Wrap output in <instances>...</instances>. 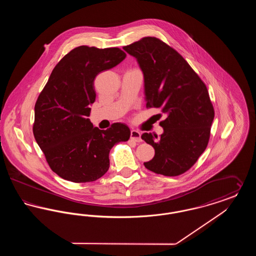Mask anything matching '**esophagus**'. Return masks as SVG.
I'll return each mask as SVG.
<instances>
[{"label":"esophagus","mask_w":256,"mask_h":256,"mask_svg":"<svg viewBox=\"0 0 256 256\" xmlns=\"http://www.w3.org/2000/svg\"><path fill=\"white\" fill-rule=\"evenodd\" d=\"M130 139L134 140L135 142H142V138H141V134L139 132L132 130L130 132Z\"/></svg>","instance_id":"esophagus-1"}]
</instances>
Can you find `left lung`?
Listing matches in <instances>:
<instances>
[{
    "mask_svg": "<svg viewBox=\"0 0 256 256\" xmlns=\"http://www.w3.org/2000/svg\"><path fill=\"white\" fill-rule=\"evenodd\" d=\"M122 49L143 72L146 108L166 115L160 137L141 136L156 152L144 165L156 174L180 176L195 164L209 141L215 113L206 86L176 50L156 37H144Z\"/></svg>",
    "mask_w": 256,
    "mask_h": 256,
    "instance_id": "left-lung-1",
    "label": "left lung"
}]
</instances>
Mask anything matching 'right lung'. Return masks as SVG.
Returning <instances> with one entry per match:
<instances>
[{"instance_id": "right-lung-1", "label": "right lung", "mask_w": 256, "mask_h": 256, "mask_svg": "<svg viewBox=\"0 0 256 256\" xmlns=\"http://www.w3.org/2000/svg\"><path fill=\"white\" fill-rule=\"evenodd\" d=\"M119 48L80 46L54 68L34 106L32 132L50 168L63 180L91 182L110 168V152L130 139L128 126L98 130L88 119L96 100L94 80L126 58Z\"/></svg>"}]
</instances>
